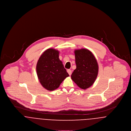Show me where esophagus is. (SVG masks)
<instances>
[{
  "mask_svg": "<svg viewBox=\"0 0 131 131\" xmlns=\"http://www.w3.org/2000/svg\"><path fill=\"white\" fill-rule=\"evenodd\" d=\"M67 72H68L69 75H71V74H72V71H71V70H70V69L67 70Z\"/></svg>",
  "mask_w": 131,
  "mask_h": 131,
  "instance_id": "34e87169",
  "label": "esophagus"
}]
</instances>
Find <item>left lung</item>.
<instances>
[{
    "instance_id": "8db88e82",
    "label": "left lung",
    "mask_w": 131,
    "mask_h": 131,
    "mask_svg": "<svg viewBox=\"0 0 131 131\" xmlns=\"http://www.w3.org/2000/svg\"><path fill=\"white\" fill-rule=\"evenodd\" d=\"M76 69L71 79L81 89L90 87L98 75L99 67L93 54L86 49L75 50Z\"/></svg>"
}]
</instances>
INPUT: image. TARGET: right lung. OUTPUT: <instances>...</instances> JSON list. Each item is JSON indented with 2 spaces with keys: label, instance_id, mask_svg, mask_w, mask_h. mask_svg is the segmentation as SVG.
I'll return each instance as SVG.
<instances>
[{
  "label": "right lung",
  "instance_id": "1",
  "mask_svg": "<svg viewBox=\"0 0 131 131\" xmlns=\"http://www.w3.org/2000/svg\"><path fill=\"white\" fill-rule=\"evenodd\" d=\"M58 50L49 49L40 57L36 65L38 78L41 85L49 91L58 88L69 76L59 58Z\"/></svg>",
  "mask_w": 131,
  "mask_h": 131
}]
</instances>
